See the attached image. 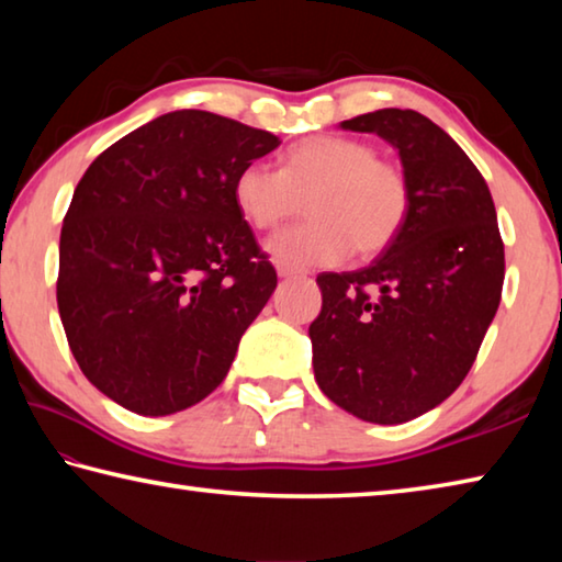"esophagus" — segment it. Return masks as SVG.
<instances>
[{"mask_svg": "<svg viewBox=\"0 0 562 562\" xmlns=\"http://www.w3.org/2000/svg\"><path fill=\"white\" fill-rule=\"evenodd\" d=\"M278 274L280 278H300V270H294V268H290V265H282V262H278Z\"/></svg>", "mask_w": 562, "mask_h": 562, "instance_id": "34e87169", "label": "esophagus"}]
</instances>
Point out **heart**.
Segmentation results:
<instances>
[{"label": "heart", "mask_w": 562, "mask_h": 562, "mask_svg": "<svg viewBox=\"0 0 562 562\" xmlns=\"http://www.w3.org/2000/svg\"><path fill=\"white\" fill-rule=\"evenodd\" d=\"M245 223L278 227L302 205L312 221L272 235L265 250L290 268L337 265L351 252L376 255L402 231L408 186L402 170L376 158L369 144L341 136H312L294 144L280 170L247 164L233 183Z\"/></svg>", "instance_id": "heart-1"}]
</instances>
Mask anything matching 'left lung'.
<instances>
[{"instance_id": "8db88e82", "label": "left lung", "mask_w": 562, "mask_h": 562, "mask_svg": "<svg viewBox=\"0 0 562 562\" xmlns=\"http://www.w3.org/2000/svg\"><path fill=\"white\" fill-rule=\"evenodd\" d=\"M339 128L396 150L408 213L367 268L317 278L312 367L351 416L404 424L459 389L496 317L506 270L496 205L471 158L422 113L382 109Z\"/></svg>"}]
</instances>
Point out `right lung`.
I'll return each instance as SVG.
<instances>
[{
  "label": "right lung",
  "instance_id": "1",
  "mask_svg": "<svg viewBox=\"0 0 562 562\" xmlns=\"http://www.w3.org/2000/svg\"><path fill=\"white\" fill-rule=\"evenodd\" d=\"M268 131L180 109L131 131L74 190L56 302L83 376L140 416H168L217 389L278 288L233 201Z\"/></svg>",
  "mask_w": 562,
  "mask_h": 562
}]
</instances>
